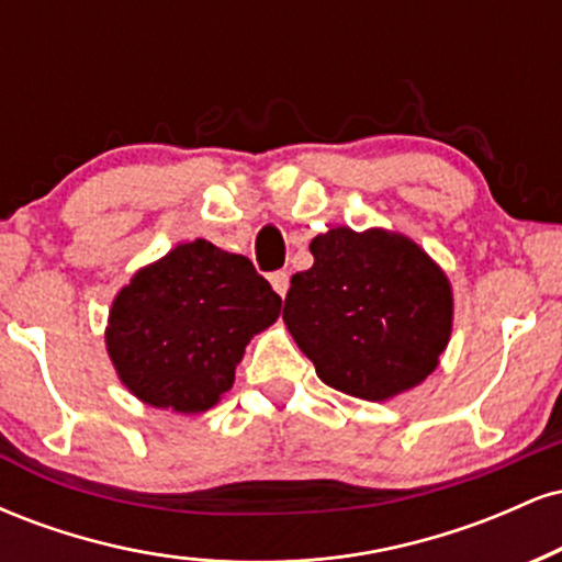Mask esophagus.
Returning a JSON list of instances; mask_svg holds the SVG:
<instances>
[{
    "instance_id": "1",
    "label": "esophagus",
    "mask_w": 562,
    "mask_h": 562,
    "mask_svg": "<svg viewBox=\"0 0 562 562\" xmlns=\"http://www.w3.org/2000/svg\"><path fill=\"white\" fill-rule=\"evenodd\" d=\"M269 282H272L274 293L280 295V299H285L288 288H290V274L288 272H274V274H269Z\"/></svg>"
}]
</instances>
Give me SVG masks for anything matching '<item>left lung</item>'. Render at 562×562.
I'll return each instance as SVG.
<instances>
[{
	"label": "left lung",
	"mask_w": 562,
	"mask_h": 562,
	"mask_svg": "<svg viewBox=\"0 0 562 562\" xmlns=\"http://www.w3.org/2000/svg\"><path fill=\"white\" fill-rule=\"evenodd\" d=\"M308 250L314 267L293 274L282 319L322 383L364 402L420 385L454 325L447 272L383 227L327 229Z\"/></svg>",
	"instance_id": "1"
}]
</instances>
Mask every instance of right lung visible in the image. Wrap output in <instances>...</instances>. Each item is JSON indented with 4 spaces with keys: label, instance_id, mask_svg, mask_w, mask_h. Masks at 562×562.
<instances>
[{
    "label": "right lung",
    "instance_id": "1",
    "mask_svg": "<svg viewBox=\"0 0 562 562\" xmlns=\"http://www.w3.org/2000/svg\"><path fill=\"white\" fill-rule=\"evenodd\" d=\"M282 299L240 254L179 243L115 293L108 357L132 396L156 409L200 415L235 383L245 346L272 327Z\"/></svg>",
    "mask_w": 562,
    "mask_h": 562
}]
</instances>
